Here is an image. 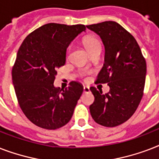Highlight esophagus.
Instances as JSON below:
<instances>
[{
    "label": "esophagus",
    "mask_w": 159,
    "mask_h": 159,
    "mask_svg": "<svg viewBox=\"0 0 159 159\" xmlns=\"http://www.w3.org/2000/svg\"><path fill=\"white\" fill-rule=\"evenodd\" d=\"M89 92H90L89 87H87V86H84V87H83V92H84V93H88Z\"/></svg>",
    "instance_id": "esophagus-1"
}]
</instances>
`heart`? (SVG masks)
Here are the masks:
<instances>
[{"label":"heart","mask_w":159,"mask_h":159,"mask_svg":"<svg viewBox=\"0 0 159 159\" xmlns=\"http://www.w3.org/2000/svg\"><path fill=\"white\" fill-rule=\"evenodd\" d=\"M83 44L89 53H92L93 51L97 49H102V44L100 43V41L97 38L92 37V36H87L83 39ZM82 75L84 74L82 73Z\"/></svg>","instance_id":"1"}]
</instances>
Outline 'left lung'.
Listing matches in <instances>:
<instances>
[{
    "label": "left lung",
    "instance_id": "8db88e82",
    "mask_svg": "<svg viewBox=\"0 0 159 159\" xmlns=\"http://www.w3.org/2000/svg\"><path fill=\"white\" fill-rule=\"evenodd\" d=\"M101 37L105 46V62L97 82L108 83L110 92L102 94L90 88L94 102L90 112L97 124L115 127L128 120L143 97L146 61L137 41L130 33L115 21L87 25Z\"/></svg>",
    "mask_w": 159,
    "mask_h": 159
}]
</instances>
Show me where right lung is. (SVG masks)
<instances>
[{
  "label": "right lung",
  "mask_w": 159,
  "mask_h": 159,
  "mask_svg": "<svg viewBox=\"0 0 159 159\" xmlns=\"http://www.w3.org/2000/svg\"><path fill=\"white\" fill-rule=\"evenodd\" d=\"M84 25L49 23L29 34L21 43L12 68V82L19 105L35 125L46 129L69 122L83 86L72 81L65 89L53 85L57 68L66 62L70 43Z\"/></svg>",
  "instance_id": "right-lung-1"
}]
</instances>
